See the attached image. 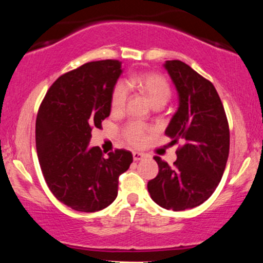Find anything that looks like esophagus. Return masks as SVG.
<instances>
[{"mask_svg":"<svg viewBox=\"0 0 263 263\" xmlns=\"http://www.w3.org/2000/svg\"><path fill=\"white\" fill-rule=\"evenodd\" d=\"M144 154L139 153V152H134V160L135 161H141L142 159H144Z\"/></svg>","mask_w":263,"mask_h":263,"instance_id":"esophagus-1","label":"esophagus"}]
</instances>
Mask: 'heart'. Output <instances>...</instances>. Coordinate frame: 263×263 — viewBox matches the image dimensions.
Wrapping results in <instances>:
<instances>
[{
  "instance_id": "b5f03b06",
  "label": "heart",
  "mask_w": 263,
  "mask_h": 263,
  "mask_svg": "<svg viewBox=\"0 0 263 263\" xmlns=\"http://www.w3.org/2000/svg\"><path fill=\"white\" fill-rule=\"evenodd\" d=\"M128 89L139 90L148 97L154 107L164 106L172 95L170 84L162 76L154 73H135L126 79L125 83L119 82L111 93V109L120 111L125 108L128 100ZM150 128L142 122L132 121L126 125L124 135L131 144L144 145L148 139Z\"/></svg>"
}]
</instances>
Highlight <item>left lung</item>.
<instances>
[{"label":"left lung","instance_id":"left-lung-1","mask_svg":"<svg viewBox=\"0 0 263 263\" xmlns=\"http://www.w3.org/2000/svg\"><path fill=\"white\" fill-rule=\"evenodd\" d=\"M163 67L178 93V109L164 134L185 144L177 150L172 167L154 157L159 174L148 183V191L160 207L180 212L202 204L215 191L229 159L230 129L209 80L179 60L166 61Z\"/></svg>","mask_w":263,"mask_h":263}]
</instances>
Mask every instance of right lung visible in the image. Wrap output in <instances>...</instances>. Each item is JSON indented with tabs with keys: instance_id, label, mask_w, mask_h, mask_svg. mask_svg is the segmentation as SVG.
<instances>
[{
	"instance_id": "1",
	"label": "right lung",
	"mask_w": 263,
	"mask_h": 263,
	"mask_svg": "<svg viewBox=\"0 0 263 263\" xmlns=\"http://www.w3.org/2000/svg\"><path fill=\"white\" fill-rule=\"evenodd\" d=\"M118 60L93 61L61 76L38 110L36 149L52 195L78 212L102 211L118 196L119 176L132 154L124 149L104 156L90 146L91 131L110 114L111 93L121 76Z\"/></svg>"
}]
</instances>
